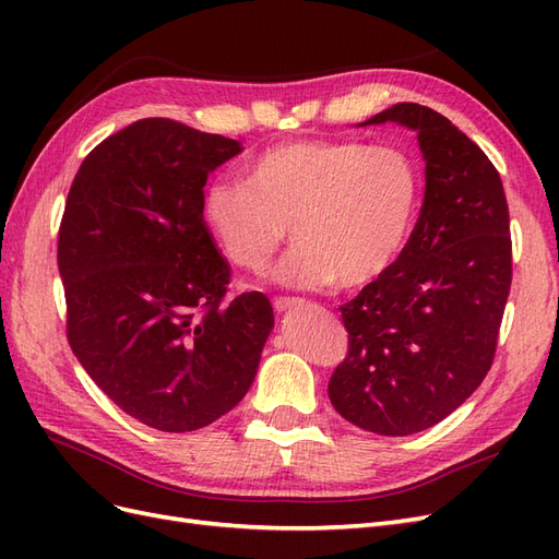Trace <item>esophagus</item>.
<instances>
[{
    "label": "esophagus",
    "mask_w": 559,
    "mask_h": 559,
    "mask_svg": "<svg viewBox=\"0 0 559 559\" xmlns=\"http://www.w3.org/2000/svg\"><path fill=\"white\" fill-rule=\"evenodd\" d=\"M298 298H294V296H280V298H275L273 300V308L277 310V312H286V310H292V308H296L298 306Z\"/></svg>",
    "instance_id": "obj_1"
}]
</instances>
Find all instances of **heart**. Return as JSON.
<instances>
[{
  "mask_svg": "<svg viewBox=\"0 0 559 559\" xmlns=\"http://www.w3.org/2000/svg\"><path fill=\"white\" fill-rule=\"evenodd\" d=\"M242 181L205 186L202 224L247 273H263L292 224L296 245L273 273L289 289L376 282L408 245L419 207L417 165L389 144L284 140L249 158Z\"/></svg>",
  "mask_w": 559,
  "mask_h": 559,
  "instance_id": "heart-1",
  "label": "heart"
}]
</instances>
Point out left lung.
<instances>
[{"label":"left lung","instance_id":"obj_1","mask_svg":"<svg viewBox=\"0 0 559 559\" xmlns=\"http://www.w3.org/2000/svg\"><path fill=\"white\" fill-rule=\"evenodd\" d=\"M378 123L417 132L425 202L399 261L341 308L349 349L329 399L359 429L411 436L460 408L492 366L511 222L497 167L445 116L401 103L361 126Z\"/></svg>","mask_w":559,"mask_h":559}]
</instances>
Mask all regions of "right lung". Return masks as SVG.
Listing matches in <instances>:
<instances>
[{"mask_svg": "<svg viewBox=\"0 0 559 559\" xmlns=\"http://www.w3.org/2000/svg\"><path fill=\"white\" fill-rule=\"evenodd\" d=\"M240 151L142 118L91 151L67 195V341L118 408L158 431H195L233 411L275 324L261 292L224 302L230 265L200 214L210 173Z\"/></svg>", "mask_w": 559, "mask_h": 559, "instance_id": "add662e5", "label": "right lung"}]
</instances>
